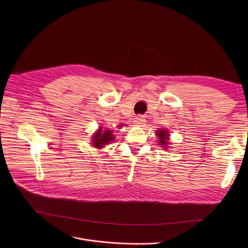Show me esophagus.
<instances>
[{
	"mask_svg": "<svg viewBox=\"0 0 248 248\" xmlns=\"http://www.w3.org/2000/svg\"><path fill=\"white\" fill-rule=\"evenodd\" d=\"M134 123L136 124L141 125V124H144L146 123V120H145V117L142 116V115H138V116H136L135 119H134Z\"/></svg>",
	"mask_w": 248,
	"mask_h": 248,
	"instance_id": "34e87169",
	"label": "esophagus"
}]
</instances>
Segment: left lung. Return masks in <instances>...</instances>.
I'll use <instances>...</instances> for the list:
<instances>
[{"label": "left lung", "mask_w": 248, "mask_h": 248, "mask_svg": "<svg viewBox=\"0 0 248 248\" xmlns=\"http://www.w3.org/2000/svg\"><path fill=\"white\" fill-rule=\"evenodd\" d=\"M158 138H159V144L160 145H167L168 144V139H169V133L166 131V129H159L158 133Z\"/></svg>", "instance_id": "1"}]
</instances>
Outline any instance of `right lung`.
Listing matches in <instances>:
<instances>
[{"instance_id":"obj_1","label":"right lung","mask_w":248,"mask_h":248,"mask_svg":"<svg viewBox=\"0 0 248 248\" xmlns=\"http://www.w3.org/2000/svg\"><path fill=\"white\" fill-rule=\"evenodd\" d=\"M93 138V145H94V147H96V148H101L104 145H107L108 142H109L110 140H113V137H112L110 129H107V131L102 132V129L99 128L98 132L96 134H94V136Z\"/></svg>"}]
</instances>
